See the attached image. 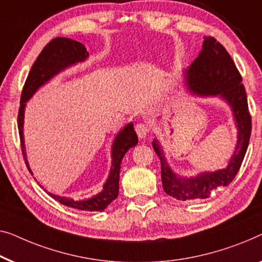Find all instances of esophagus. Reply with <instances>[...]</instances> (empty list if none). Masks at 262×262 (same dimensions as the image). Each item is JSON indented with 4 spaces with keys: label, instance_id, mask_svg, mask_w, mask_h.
<instances>
[{
    "label": "esophagus",
    "instance_id": "34e87169",
    "mask_svg": "<svg viewBox=\"0 0 262 262\" xmlns=\"http://www.w3.org/2000/svg\"><path fill=\"white\" fill-rule=\"evenodd\" d=\"M135 130H136V132H137V135H138L139 138H145L146 136L149 135L150 127L147 126L145 123H138L135 126Z\"/></svg>",
    "mask_w": 262,
    "mask_h": 262
}]
</instances>
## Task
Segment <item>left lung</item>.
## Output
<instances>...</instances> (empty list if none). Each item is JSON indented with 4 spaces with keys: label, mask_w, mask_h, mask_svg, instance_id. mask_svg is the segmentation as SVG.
<instances>
[{
    "label": "left lung",
    "mask_w": 262,
    "mask_h": 262,
    "mask_svg": "<svg viewBox=\"0 0 262 262\" xmlns=\"http://www.w3.org/2000/svg\"><path fill=\"white\" fill-rule=\"evenodd\" d=\"M185 80L191 92L201 96H220L232 106L238 135L228 166L215 172L200 173L196 177H180L173 173L158 140H154V149L161 161L163 189L180 201L207 199L219 188L232 183L245 158L252 132V118L242 77L232 56L215 37L204 36L202 51L185 72Z\"/></svg>",
    "instance_id": "obj_1"
}]
</instances>
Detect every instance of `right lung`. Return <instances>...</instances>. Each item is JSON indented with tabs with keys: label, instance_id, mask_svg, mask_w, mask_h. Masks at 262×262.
<instances>
[{
	"label": "right lung",
	"instance_id": "add662e5",
	"mask_svg": "<svg viewBox=\"0 0 262 262\" xmlns=\"http://www.w3.org/2000/svg\"><path fill=\"white\" fill-rule=\"evenodd\" d=\"M89 56V52L85 46L78 41L68 39V37H55L49 41L43 47L42 51L37 56L35 62L30 68L29 74L26 79L25 86L22 89L20 108H18L17 115V126L18 135L21 139V150L24 155L26 165L29 169L27 158L25 152L24 144V112L25 105L30 97L36 92L40 86L48 81L52 77L58 74L60 71L65 70L66 67L74 65L79 61H84ZM138 143V137L134 130V124H127L125 128L119 132L112 145V166L110 176L104 184L103 190L99 194L93 196L92 199L85 201H74L66 197H60L48 192V195L58 201L63 206L75 208L79 210L86 211H101L104 210L113 200L118 197L119 191V172H120V163L130 147L135 146Z\"/></svg>",
	"mask_w": 262,
	"mask_h": 262
}]
</instances>
